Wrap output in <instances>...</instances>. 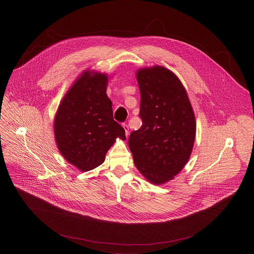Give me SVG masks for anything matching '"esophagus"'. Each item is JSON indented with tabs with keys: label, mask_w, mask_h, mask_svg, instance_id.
Masks as SVG:
<instances>
[{
	"label": "esophagus",
	"mask_w": 254,
	"mask_h": 254,
	"mask_svg": "<svg viewBox=\"0 0 254 254\" xmlns=\"http://www.w3.org/2000/svg\"><path fill=\"white\" fill-rule=\"evenodd\" d=\"M123 128H124V130H125L126 138H128V136H129V126H128L127 124H124V125H123Z\"/></svg>",
	"instance_id": "1"
}]
</instances>
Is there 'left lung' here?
<instances>
[{"label": "left lung", "instance_id": "8db88e82", "mask_svg": "<svg viewBox=\"0 0 254 254\" xmlns=\"http://www.w3.org/2000/svg\"><path fill=\"white\" fill-rule=\"evenodd\" d=\"M141 93L142 127L128 145L137 169L153 185L174 179L190 159L195 139L193 109L180 79L154 65L136 72Z\"/></svg>", "mask_w": 254, "mask_h": 254}]
</instances>
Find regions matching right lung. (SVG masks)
I'll use <instances>...</instances> for the list:
<instances>
[{"mask_svg":"<svg viewBox=\"0 0 254 254\" xmlns=\"http://www.w3.org/2000/svg\"><path fill=\"white\" fill-rule=\"evenodd\" d=\"M106 73L85 70L62 100L54 120V133L61 154L80 171L104 163L109 148L125 130L113 120L107 95Z\"/></svg>","mask_w":254,"mask_h":254,"instance_id":"add662e5","label":"right lung"}]
</instances>
